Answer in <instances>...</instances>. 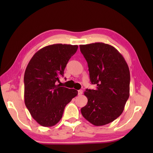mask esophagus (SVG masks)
Returning a JSON list of instances; mask_svg holds the SVG:
<instances>
[{
	"mask_svg": "<svg viewBox=\"0 0 153 153\" xmlns=\"http://www.w3.org/2000/svg\"><path fill=\"white\" fill-rule=\"evenodd\" d=\"M83 93V91L82 90H78V95H82Z\"/></svg>",
	"mask_w": 153,
	"mask_h": 153,
	"instance_id": "obj_1",
	"label": "esophagus"
}]
</instances>
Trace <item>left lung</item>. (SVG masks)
Listing matches in <instances>:
<instances>
[{"label":"left lung","instance_id":"1","mask_svg":"<svg viewBox=\"0 0 153 153\" xmlns=\"http://www.w3.org/2000/svg\"><path fill=\"white\" fill-rule=\"evenodd\" d=\"M88 64L90 80L95 90L86 89L87 105L81 108L86 120L100 126L114 121L121 115L129 96L130 73L119 51L103 43L80 45Z\"/></svg>","mask_w":153,"mask_h":153}]
</instances>
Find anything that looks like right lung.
<instances>
[{"mask_svg": "<svg viewBox=\"0 0 153 153\" xmlns=\"http://www.w3.org/2000/svg\"><path fill=\"white\" fill-rule=\"evenodd\" d=\"M77 49V45L47 46L33 55L26 68L25 104L32 118L41 126L51 127L57 124L66 105L78 94L75 89L56 85Z\"/></svg>", "mask_w": 153, "mask_h": 153, "instance_id": "obj_1", "label": "right lung"}]
</instances>
